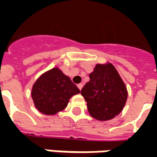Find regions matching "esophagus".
I'll return each instance as SVG.
<instances>
[{"instance_id":"34e87169","label":"esophagus","mask_w":157,"mask_h":157,"mask_svg":"<svg viewBox=\"0 0 157 157\" xmlns=\"http://www.w3.org/2000/svg\"><path fill=\"white\" fill-rule=\"evenodd\" d=\"M78 88H79V90H81L82 88H83V83H79V84H78Z\"/></svg>"}]
</instances>
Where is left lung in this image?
Segmentation results:
<instances>
[{"instance_id":"left-lung-1","label":"left lung","mask_w":157,"mask_h":157,"mask_svg":"<svg viewBox=\"0 0 157 157\" xmlns=\"http://www.w3.org/2000/svg\"><path fill=\"white\" fill-rule=\"evenodd\" d=\"M89 78L81 90L89 114L100 121L115 117L122 112L128 98L126 86L116 69L111 63L97 64Z\"/></svg>"}]
</instances>
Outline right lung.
Listing matches in <instances>:
<instances>
[{"label":"right lung","mask_w":157,"mask_h":157,"mask_svg":"<svg viewBox=\"0 0 157 157\" xmlns=\"http://www.w3.org/2000/svg\"><path fill=\"white\" fill-rule=\"evenodd\" d=\"M79 89L59 69H52L41 75L33 86L35 108L46 115H54L67 107L69 98L79 94Z\"/></svg>","instance_id":"right-lung-1"}]
</instances>
